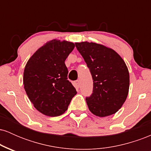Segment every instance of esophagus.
<instances>
[{
  "label": "esophagus",
  "instance_id": "1",
  "mask_svg": "<svg viewBox=\"0 0 151 151\" xmlns=\"http://www.w3.org/2000/svg\"><path fill=\"white\" fill-rule=\"evenodd\" d=\"M74 86H75L76 88H79V86H80V83H79V80H77V81H75L74 82Z\"/></svg>",
  "mask_w": 151,
  "mask_h": 151
}]
</instances>
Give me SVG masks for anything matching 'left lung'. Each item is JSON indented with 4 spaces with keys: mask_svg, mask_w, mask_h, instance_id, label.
<instances>
[{
    "mask_svg": "<svg viewBox=\"0 0 151 151\" xmlns=\"http://www.w3.org/2000/svg\"><path fill=\"white\" fill-rule=\"evenodd\" d=\"M75 45L93 80L92 94L86 99L89 111L99 117L116 114L129 93V72L125 62L115 50L104 45L85 41Z\"/></svg>",
    "mask_w": 151,
    "mask_h": 151,
    "instance_id": "8db88e82",
    "label": "left lung"
}]
</instances>
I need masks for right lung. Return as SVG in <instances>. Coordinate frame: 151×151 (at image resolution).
<instances>
[{"label": "right lung", "mask_w": 151, "mask_h": 151, "mask_svg": "<svg viewBox=\"0 0 151 151\" xmlns=\"http://www.w3.org/2000/svg\"><path fill=\"white\" fill-rule=\"evenodd\" d=\"M74 47L69 41H48L30 57L24 69L26 93L35 108L47 116L65 113L77 93L67 80L68 70L65 63Z\"/></svg>", "instance_id": "add662e5"}]
</instances>
